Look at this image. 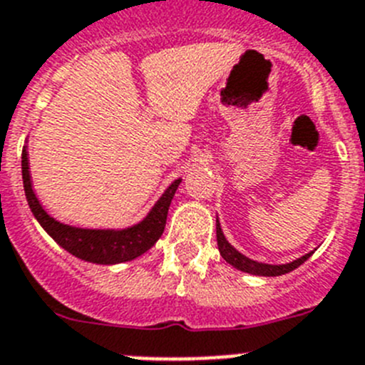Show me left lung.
I'll return each mask as SVG.
<instances>
[{
	"mask_svg": "<svg viewBox=\"0 0 365 365\" xmlns=\"http://www.w3.org/2000/svg\"><path fill=\"white\" fill-rule=\"evenodd\" d=\"M217 244H219V252L226 262L232 264L233 267H237V269H240V272H246V273H252V275H260V277H279V275H284V273L293 272L295 267H299L300 264H304L309 257L313 255V252L306 253V255L293 260V262L279 264V266H275V264L257 262V260L248 259V257H244L242 253L237 252L232 244L226 240L222 230H220L219 220H217Z\"/></svg>",
	"mask_w": 365,
	"mask_h": 365,
	"instance_id": "left-lung-1",
	"label": "left lung"
}]
</instances>
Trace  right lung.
I'll return each mask as SVG.
<instances>
[{
  "label": "right lung",
  "instance_id": "obj_1",
  "mask_svg": "<svg viewBox=\"0 0 365 365\" xmlns=\"http://www.w3.org/2000/svg\"><path fill=\"white\" fill-rule=\"evenodd\" d=\"M21 173H23V186H25V195L29 200V206L41 224L45 232L52 237L56 242L65 248L66 252L76 255L78 259L86 260V262L96 264H117L126 262L135 257L148 252L153 244L157 242L166 226V217H168L170 202L175 195L177 188L180 185V179L173 180L168 186L163 197L155 202L152 212L143 219L141 222L126 230H83L66 226V224L58 222L50 217L39 205L38 197L32 190L29 172V153L23 148L21 153Z\"/></svg>",
  "mask_w": 365,
  "mask_h": 365
}]
</instances>
